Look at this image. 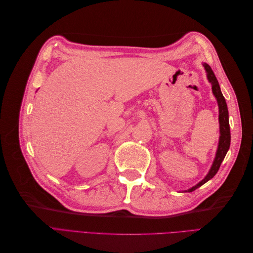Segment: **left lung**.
<instances>
[{"mask_svg": "<svg viewBox=\"0 0 253 253\" xmlns=\"http://www.w3.org/2000/svg\"><path fill=\"white\" fill-rule=\"evenodd\" d=\"M207 76H208V79L212 84V91L214 96H215L217 103H218V108H219V128H220V136H219V143H218V149L216 152V156L215 159H214L213 165L211 167V170L208 173V175L201 181L198 182L196 186L193 188H191L188 190L189 192H192V191L196 190L198 187L203 186L204 183H206L208 180H210L214 175H215L219 169L220 164L223 163V160L227 154V152L229 150V147H230V140H231V134H230V126H229V115H228V108H227V103L225 98L221 94L220 87L218 81L214 75L212 68L208 64H204Z\"/></svg>", "mask_w": 253, "mask_h": 253, "instance_id": "obj_1", "label": "left lung"}]
</instances>
